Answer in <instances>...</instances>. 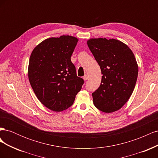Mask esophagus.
I'll return each mask as SVG.
<instances>
[{"label": "esophagus", "mask_w": 158, "mask_h": 158, "mask_svg": "<svg viewBox=\"0 0 158 158\" xmlns=\"http://www.w3.org/2000/svg\"><path fill=\"white\" fill-rule=\"evenodd\" d=\"M88 78H89V76H88V75H87V74H85V75L83 76V78H84V80H87L88 79Z\"/></svg>", "instance_id": "34e87169"}]
</instances>
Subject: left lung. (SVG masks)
I'll return each mask as SVG.
<instances>
[{
    "mask_svg": "<svg viewBox=\"0 0 158 158\" xmlns=\"http://www.w3.org/2000/svg\"><path fill=\"white\" fill-rule=\"evenodd\" d=\"M88 45L102 70V82L92 93L94 106L104 113L120 109L132 95L138 77L135 56L123 42L91 39Z\"/></svg>",
    "mask_w": 158,
    "mask_h": 158,
    "instance_id": "1",
    "label": "left lung"
}]
</instances>
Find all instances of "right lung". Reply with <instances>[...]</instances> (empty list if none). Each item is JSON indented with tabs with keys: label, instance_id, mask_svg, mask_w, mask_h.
<instances>
[{
	"label": "right lung",
	"instance_id": "right-lung-1",
	"mask_svg": "<svg viewBox=\"0 0 158 158\" xmlns=\"http://www.w3.org/2000/svg\"><path fill=\"white\" fill-rule=\"evenodd\" d=\"M78 41L69 35L49 38L35 47L30 57L31 86L41 103L53 111L70 107L84 83L70 60Z\"/></svg>",
	"mask_w": 158,
	"mask_h": 158
}]
</instances>
